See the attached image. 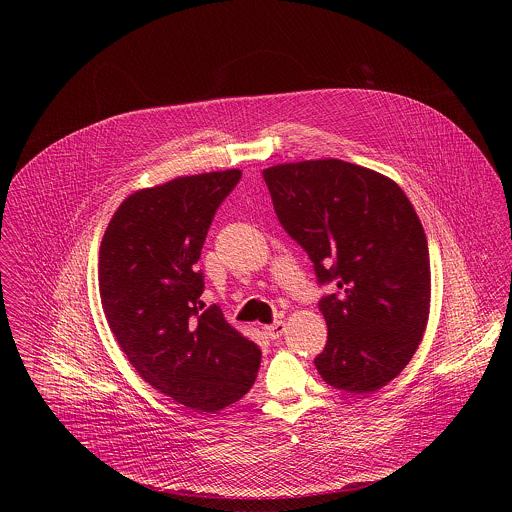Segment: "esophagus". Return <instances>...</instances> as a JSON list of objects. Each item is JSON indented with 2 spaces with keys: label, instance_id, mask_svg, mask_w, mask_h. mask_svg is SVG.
Segmentation results:
<instances>
[{
  "label": "esophagus",
  "instance_id": "obj_1",
  "mask_svg": "<svg viewBox=\"0 0 512 512\" xmlns=\"http://www.w3.org/2000/svg\"><path fill=\"white\" fill-rule=\"evenodd\" d=\"M284 331H286V323H284V321H276V323H272V325H266V327H264V333H266L272 341L280 339V337L284 335Z\"/></svg>",
  "mask_w": 512,
  "mask_h": 512
}]
</instances>
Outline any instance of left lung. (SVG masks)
<instances>
[{
  "label": "left lung",
  "instance_id": "1",
  "mask_svg": "<svg viewBox=\"0 0 512 512\" xmlns=\"http://www.w3.org/2000/svg\"><path fill=\"white\" fill-rule=\"evenodd\" d=\"M284 230L307 252L327 345L321 378L372 394L396 378L422 343L430 315V252L424 226L388 177L341 159L282 163L262 171Z\"/></svg>",
  "mask_w": 512,
  "mask_h": 512
}]
</instances>
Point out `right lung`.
<instances>
[{
  "instance_id": "obj_1",
  "label": "right lung",
  "mask_w": 512,
  "mask_h": 512,
  "mask_svg": "<svg viewBox=\"0 0 512 512\" xmlns=\"http://www.w3.org/2000/svg\"><path fill=\"white\" fill-rule=\"evenodd\" d=\"M240 169L177 177L132 193L110 220L98 258L110 331L155 390L199 414L238 402L262 353L205 307L201 248Z\"/></svg>"
}]
</instances>
